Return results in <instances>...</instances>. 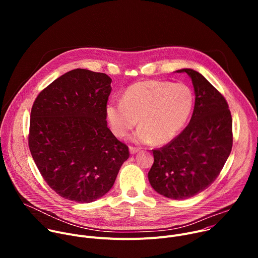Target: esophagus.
Wrapping results in <instances>:
<instances>
[{"label":"esophagus","mask_w":258,"mask_h":258,"mask_svg":"<svg viewBox=\"0 0 258 258\" xmlns=\"http://www.w3.org/2000/svg\"><path fill=\"white\" fill-rule=\"evenodd\" d=\"M140 151L139 148H136V147H130V153L131 154H136Z\"/></svg>","instance_id":"obj_1"}]
</instances>
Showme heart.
<instances>
[{
	"label": "heart",
	"instance_id": "1",
	"mask_svg": "<svg viewBox=\"0 0 258 258\" xmlns=\"http://www.w3.org/2000/svg\"><path fill=\"white\" fill-rule=\"evenodd\" d=\"M194 103V93L186 84L145 81L128 87L122 100L108 102L105 111L115 136L125 137L140 118L142 126L131 140L138 144L163 145L185 126Z\"/></svg>",
	"mask_w": 258,
	"mask_h": 258
}]
</instances>
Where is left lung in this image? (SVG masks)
<instances>
[{"label": "left lung", "mask_w": 258, "mask_h": 258, "mask_svg": "<svg viewBox=\"0 0 258 258\" xmlns=\"http://www.w3.org/2000/svg\"><path fill=\"white\" fill-rule=\"evenodd\" d=\"M191 78L195 106L189 124L160 149L153 150L148 172L152 188L160 195L182 200L207 189L222 171L233 146L229 105L198 71L176 70Z\"/></svg>", "instance_id": "obj_1"}]
</instances>
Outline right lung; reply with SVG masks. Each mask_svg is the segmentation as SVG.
Masks as SVG:
<instances>
[{
	"label": "right lung",
	"instance_id": "right-lung-1",
	"mask_svg": "<svg viewBox=\"0 0 258 258\" xmlns=\"http://www.w3.org/2000/svg\"><path fill=\"white\" fill-rule=\"evenodd\" d=\"M111 82L105 73L77 68L36 97L28 146L46 182L61 197L90 203L112 188L127 146L107 126Z\"/></svg>",
	"mask_w": 258,
	"mask_h": 258
}]
</instances>
